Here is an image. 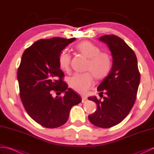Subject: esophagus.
<instances>
[{
	"label": "esophagus",
	"instance_id": "34e87169",
	"mask_svg": "<svg viewBox=\"0 0 154 154\" xmlns=\"http://www.w3.org/2000/svg\"><path fill=\"white\" fill-rule=\"evenodd\" d=\"M86 101H87V98L85 97H82V103H85Z\"/></svg>",
	"mask_w": 154,
	"mask_h": 154
}]
</instances>
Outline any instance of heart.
I'll return each mask as SVG.
<instances>
[{"label": "heart", "mask_w": 154, "mask_h": 154, "mask_svg": "<svg viewBox=\"0 0 154 154\" xmlns=\"http://www.w3.org/2000/svg\"><path fill=\"white\" fill-rule=\"evenodd\" d=\"M76 50L89 59L86 66V73H75L70 77L69 84L71 89L79 93H85L92 87L94 83V75L97 79L105 77L112 67V57L106 51H100V48L89 41L79 42ZM71 55L67 51H62L59 56V65L61 70L70 69Z\"/></svg>", "instance_id": "obj_1"}]
</instances>
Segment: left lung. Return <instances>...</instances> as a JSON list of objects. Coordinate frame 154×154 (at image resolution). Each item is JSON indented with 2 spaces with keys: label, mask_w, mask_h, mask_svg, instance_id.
Listing matches in <instances>:
<instances>
[{
  "label": "left lung",
  "mask_w": 154,
  "mask_h": 154,
  "mask_svg": "<svg viewBox=\"0 0 154 154\" xmlns=\"http://www.w3.org/2000/svg\"><path fill=\"white\" fill-rule=\"evenodd\" d=\"M109 46L112 55V65L109 75L97 88L103 99L88 98L97 104V110L88 118L94 126L109 128L125 119L136 99L140 81L136 55L122 39L115 35L99 38Z\"/></svg>",
  "instance_id": "8db88e82"
}]
</instances>
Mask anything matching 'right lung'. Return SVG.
I'll return each mask as SVG.
<instances>
[{"label":"right lung","instance_id":"obj_1","mask_svg":"<svg viewBox=\"0 0 154 154\" xmlns=\"http://www.w3.org/2000/svg\"><path fill=\"white\" fill-rule=\"evenodd\" d=\"M75 40V38L42 39L22 54L17 72L20 97L28 115L48 128L64 124L72 106L82 100L79 94L67 88L59 65L61 51ZM54 92L64 95L53 97Z\"/></svg>","mask_w":154,"mask_h":154}]
</instances>
